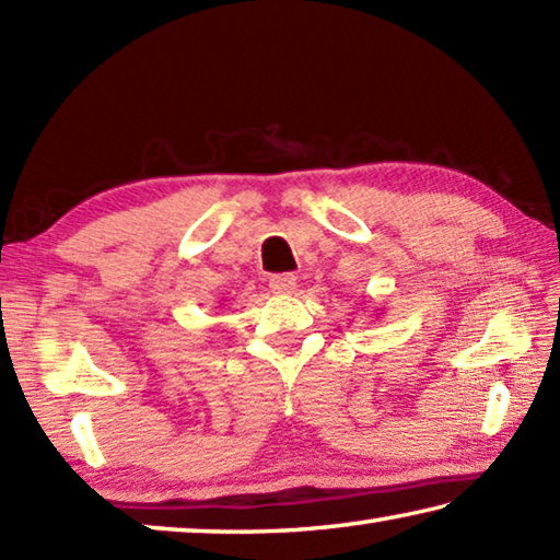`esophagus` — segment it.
Wrapping results in <instances>:
<instances>
[{"label":"esophagus","instance_id":"esophagus-1","mask_svg":"<svg viewBox=\"0 0 560 560\" xmlns=\"http://www.w3.org/2000/svg\"><path fill=\"white\" fill-rule=\"evenodd\" d=\"M269 287L273 293H291L296 289V277L293 273H273L269 279Z\"/></svg>","mask_w":560,"mask_h":560}]
</instances>
